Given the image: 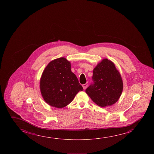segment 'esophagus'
Returning <instances> with one entry per match:
<instances>
[{
	"label": "esophagus",
	"mask_w": 154,
	"mask_h": 154,
	"mask_svg": "<svg viewBox=\"0 0 154 154\" xmlns=\"http://www.w3.org/2000/svg\"><path fill=\"white\" fill-rule=\"evenodd\" d=\"M82 86H83V88L85 90V89L87 88V87H88V84H83Z\"/></svg>",
	"instance_id": "34e87169"
}]
</instances>
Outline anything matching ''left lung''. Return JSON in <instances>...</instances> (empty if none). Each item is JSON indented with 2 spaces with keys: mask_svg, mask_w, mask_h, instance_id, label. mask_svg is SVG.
Returning a JSON list of instances; mask_svg holds the SVG:
<instances>
[{
  "mask_svg": "<svg viewBox=\"0 0 154 154\" xmlns=\"http://www.w3.org/2000/svg\"><path fill=\"white\" fill-rule=\"evenodd\" d=\"M93 82L86 89L93 102L103 107L111 106L118 100L123 90L121 75L115 65L103 59L93 69Z\"/></svg>",
  "mask_w": 154,
  "mask_h": 154,
  "instance_id": "obj_1",
  "label": "left lung"
}]
</instances>
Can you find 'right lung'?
Here are the masks:
<instances>
[{
  "label": "right lung",
  "mask_w": 154,
  "mask_h": 154,
  "mask_svg": "<svg viewBox=\"0 0 154 154\" xmlns=\"http://www.w3.org/2000/svg\"><path fill=\"white\" fill-rule=\"evenodd\" d=\"M40 90L45 101L49 105L63 108L73 100L83 88L71 72L70 62L64 57L51 61L40 79Z\"/></svg>",
  "instance_id": "obj_1"
}]
</instances>
